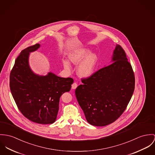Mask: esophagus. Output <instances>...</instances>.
Returning a JSON list of instances; mask_svg holds the SVG:
<instances>
[{
	"mask_svg": "<svg viewBox=\"0 0 155 155\" xmlns=\"http://www.w3.org/2000/svg\"><path fill=\"white\" fill-rule=\"evenodd\" d=\"M78 87V84L76 83H73L72 85H71V88L73 89H75L76 87Z\"/></svg>",
	"mask_w": 155,
	"mask_h": 155,
	"instance_id": "obj_1",
	"label": "esophagus"
}]
</instances>
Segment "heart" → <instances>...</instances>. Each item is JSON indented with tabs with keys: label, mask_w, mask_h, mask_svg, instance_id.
Returning <instances> with one entry per match:
<instances>
[{
	"label": "heart",
	"mask_w": 155,
	"mask_h": 155,
	"mask_svg": "<svg viewBox=\"0 0 155 155\" xmlns=\"http://www.w3.org/2000/svg\"><path fill=\"white\" fill-rule=\"evenodd\" d=\"M92 51L89 48H81L71 53L69 56L71 63L74 65H79L77 73L82 78H88L94 73L97 62L98 57L95 53H91ZM64 68L68 71L71 69L70 63L64 61Z\"/></svg>",
	"instance_id": "1"
}]
</instances>
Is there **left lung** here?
Segmentation results:
<instances>
[{
	"mask_svg": "<svg viewBox=\"0 0 155 155\" xmlns=\"http://www.w3.org/2000/svg\"><path fill=\"white\" fill-rule=\"evenodd\" d=\"M112 64L82 79L75 94L87 121L95 126H105L125 111L133 94L135 78L132 67L122 47L117 44Z\"/></svg>",
	"mask_w": 155,
	"mask_h": 155,
	"instance_id": "1",
	"label": "left lung"
}]
</instances>
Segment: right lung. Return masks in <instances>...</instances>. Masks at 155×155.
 Wrapping results in <instances>:
<instances>
[{"mask_svg": "<svg viewBox=\"0 0 155 155\" xmlns=\"http://www.w3.org/2000/svg\"><path fill=\"white\" fill-rule=\"evenodd\" d=\"M40 44L22 50L15 60L10 74V89L21 113L32 122L48 124L55 122L60 98L69 92L73 80L63 78L50 71L39 75L31 69L30 53L40 47Z\"/></svg>", "mask_w": 155, "mask_h": 155, "instance_id": "obj_1", "label": "right lung"}]
</instances>
